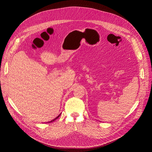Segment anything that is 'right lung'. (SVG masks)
Returning <instances> with one entry per match:
<instances>
[{
  "label": "right lung",
  "mask_w": 152,
  "mask_h": 152,
  "mask_svg": "<svg viewBox=\"0 0 152 152\" xmlns=\"http://www.w3.org/2000/svg\"><path fill=\"white\" fill-rule=\"evenodd\" d=\"M59 116H60V115H59ZM59 116H57V118H55V119H53V120H52V121H50V122H52V121H55V119H57V118H58V117H59Z\"/></svg>",
  "instance_id": "add662e5"
}]
</instances>
